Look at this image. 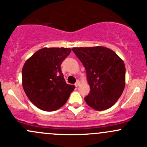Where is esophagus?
Wrapping results in <instances>:
<instances>
[{"instance_id": "esophagus-1", "label": "esophagus", "mask_w": 147, "mask_h": 147, "mask_svg": "<svg viewBox=\"0 0 147 147\" xmlns=\"http://www.w3.org/2000/svg\"><path fill=\"white\" fill-rule=\"evenodd\" d=\"M80 84V81H77L76 83L75 84V87H79Z\"/></svg>"}]
</instances>
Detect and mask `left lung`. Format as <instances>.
I'll return each mask as SVG.
<instances>
[{"label":"left lung","mask_w":147,"mask_h":147,"mask_svg":"<svg viewBox=\"0 0 147 147\" xmlns=\"http://www.w3.org/2000/svg\"><path fill=\"white\" fill-rule=\"evenodd\" d=\"M86 69L90 91L84 97L97 111L109 109L119 100L125 87V65L113 51L102 46L73 47Z\"/></svg>","instance_id":"obj_1"}]
</instances>
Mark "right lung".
Returning a JSON list of instances; mask_svg holds the SVG:
<instances>
[{"label":"right lung","instance_id":"obj_1","mask_svg":"<svg viewBox=\"0 0 147 147\" xmlns=\"http://www.w3.org/2000/svg\"><path fill=\"white\" fill-rule=\"evenodd\" d=\"M70 48L44 47L23 65L22 84L30 102L39 109L55 111L66 103L75 86L67 84L60 65Z\"/></svg>","mask_w":147,"mask_h":147}]
</instances>
